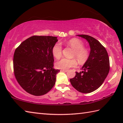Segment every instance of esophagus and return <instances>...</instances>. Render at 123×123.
<instances>
[{
  "mask_svg": "<svg viewBox=\"0 0 123 123\" xmlns=\"http://www.w3.org/2000/svg\"><path fill=\"white\" fill-rule=\"evenodd\" d=\"M60 71H61V72H67V71H68V70L61 69V70H60Z\"/></svg>",
  "mask_w": 123,
  "mask_h": 123,
  "instance_id": "34e87169",
  "label": "esophagus"
}]
</instances>
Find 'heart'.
<instances>
[{"instance_id":"1","label":"heart","mask_w":123,"mask_h":123,"mask_svg":"<svg viewBox=\"0 0 123 123\" xmlns=\"http://www.w3.org/2000/svg\"><path fill=\"white\" fill-rule=\"evenodd\" d=\"M67 44L74 49L73 57H76L78 62L81 64L84 63L89 57V52L87 49L84 47V44L80 40L77 38H72L67 42ZM52 53L57 59L62 56V46L60 43H57L52 48ZM77 62L76 59H68L63 58L56 63V67L60 69L67 70L71 67H76Z\"/></svg>"}]
</instances>
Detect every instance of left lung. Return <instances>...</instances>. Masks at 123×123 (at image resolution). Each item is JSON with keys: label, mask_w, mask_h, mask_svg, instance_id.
<instances>
[{"label": "left lung", "mask_w": 123, "mask_h": 123, "mask_svg": "<svg viewBox=\"0 0 123 123\" xmlns=\"http://www.w3.org/2000/svg\"><path fill=\"white\" fill-rule=\"evenodd\" d=\"M77 36L87 41L91 51L81 69L83 71L76 72L75 77L70 81L78 92L89 93L100 87L106 78L110 69L109 58L105 47L94 38L85 35Z\"/></svg>", "instance_id": "8db88e82"}]
</instances>
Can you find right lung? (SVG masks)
Wrapping results in <instances>:
<instances>
[{
  "label": "right lung",
  "instance_id": "add662e5",
  "mask_svg": "<svg viewBox=\"0 0 123 123\" xmlns=\"http://www.w3.org/2000/svg\"><path fill=\"white\" fill-rule=\"evenodd\" d=\"M56 37L33 36L15 49L14 72L17 81L26 92L35 96L44 95L53 87L60 70L53 68L52 48Z\"/></svg>",
  "mask_w": 123,
  "mask_h": 123
}]
</instances>
